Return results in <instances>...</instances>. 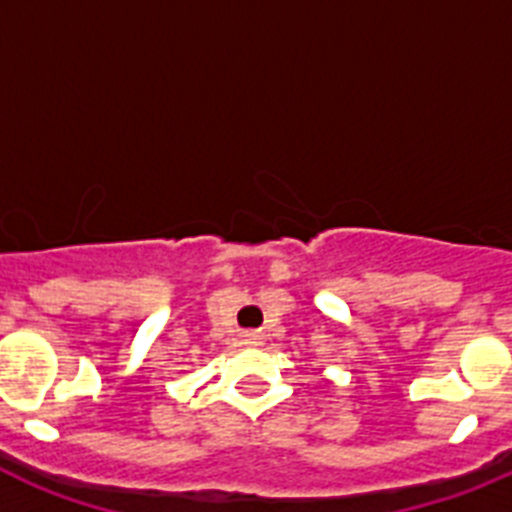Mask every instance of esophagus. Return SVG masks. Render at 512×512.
Masks as SVG:
<instances>
[{"label": "esophagus", "mask_w": 512, "mask_h": 512, "mask_svg": "<svg viewBox=\"0 0 512 512\" xmlns=\"http://www.w3.org/2000/svg\"><path fill=\"white\" fill-rule=\"evenodd\" d=\"M248 343H259V336H248Z\"/></svg>", "instance_id": "obj_1"}]
</instances>
